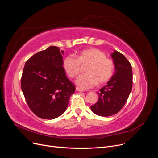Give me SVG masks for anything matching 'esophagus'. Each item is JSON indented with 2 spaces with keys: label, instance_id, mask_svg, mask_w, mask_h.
I'll return each instance as SVG.
<instances>
[{
  "label": "esophagus",
  "instance_id": "1",
  "mask_svg": "<svg viewBox=\"0 0 158 158\" xmlns=\"http://www.w3.org/2000/svg\"><path fill=\"white\" fill-rule=\"evenodd\" d=\"M76 90L77 91V92H84V89H81V88H78V87H76Z\"/></svg>",
  "mask_w": 158,
  "mask_h": 158
}]
</instances>
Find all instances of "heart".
I'll return each mask as SVG.
<instances>
[{
    "mask_svg": "<svg viewBox=\"0 0 158 158\" xmlns=\"http://www.w3.org/2000/svg\"><path fill=\"white\" fill-rule=\"evenodd\" d=\"M85 66L86 74L80 76L76 84L82 89H89L97 84L103 85L111 78L114 71V63L106 57L104 52L96 48H89L78 52L76 58L68 56L63 60V68L71 78L77 76Z\"/></svg>",
    "mask_w": 158,
    "mask_h": 158,
    "instance_id": "1",
    "label": "heart"
}]
</instances>
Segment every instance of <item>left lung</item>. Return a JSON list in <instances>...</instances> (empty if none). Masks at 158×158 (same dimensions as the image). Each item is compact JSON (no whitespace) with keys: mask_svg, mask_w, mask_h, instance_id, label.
Wrapping results in <instances>:
<instances>
[{"mask_svg":"<svg viewBox=\"0 0 158 158\" xmlns=\"http://www.w3.org/2000/svg\"><path fill=\"white\" fill-rule=\"evenodd\" d=\"M111 57L114 74L107 85L99 90L98 101L91 109L98 115L109 117L117 114L125 106L132 88V66L121 52L114 51Z\"/></svg>","mask_w":158,"mask_h":158,"instance_id":"left-lung-1","label":"left lung"}]
</instances>
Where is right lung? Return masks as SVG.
<instances>
[{
	"label": "right lung",
	"mask_w": 158,
	"mask_h": 158,
	"mask_svg": "<svg viewBox=\"0 0 158 158\" xmlns=\"http://www.w3.org/2000/svg\"><path fill=\"white\" fill-rule=\"evenodd\" d=\"M63 53L58 47L51 46L33 55L23 67L22 90L31 111L41 118L61 115L75 92L63 66Z\"/></svg>",
	"instance_id": "obj_1"
}]
</instances>
